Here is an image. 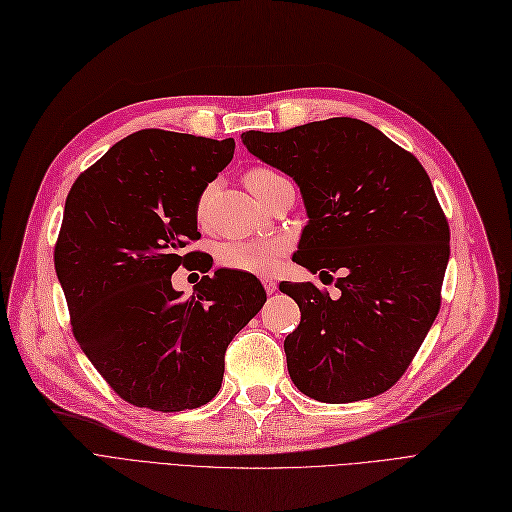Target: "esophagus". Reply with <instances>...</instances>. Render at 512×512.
<instances>
[{"label":"esophagus","instance_id":"obj_1","mask_svg":"<svg viewBox=\"0 0 512 512\" xmlns=\"http://www.w3.org/2000/svg\"><path fill=\"white\" fill-rule=\"evenodd\" d=\"M262 286H264V290H267V294H273V292H277V281H275V279L264 277V279H262Z\"/></svg>","mask_w":512,"mask_h":512}]
</instances>
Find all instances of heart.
Instances as JSON below:
<instances>
[{
  "instance_id": "heart-1",
  "label": "heart",
  "mask_w": 512,
  "mask_h": 512,
  "mask_svg": "<svg viewBox=\"0 0 512 512\" xmlns=\"http://www.w3.org/2000/svg\"><path fill=\"white\" fill-rule=\"evenodd\" d=\"M284 180L279 173L269 171V169H252L245 178V184L252 190V195H260L262 190H267L275 182ZM211 188L205 190V195L201 197L199 211L203 214V209L209 201ZM286 252V243L281 239H248V241H228L218 250V258L228 269L243 271V273H256V275H269L277 269L279 258Z\"/></svg>"
}]
</instances>
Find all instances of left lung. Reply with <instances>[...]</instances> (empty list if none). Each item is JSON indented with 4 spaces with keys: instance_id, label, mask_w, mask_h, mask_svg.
<instances>
[{
    "instance_id": "1",
    "label": "left lung",
    "mask_w": 512,
    "mask_h": 512,
    "mask_svg": "<svg viewBox=\"0 0 512 512\" xmlns=\"http://www.w3.org/2000/svg\"><path fill=\"white\" fill-rule=\"evenodd\" d=\"M241 139L301 188L309 222L292 260L339 273V298L311 281L279 284L301 309L284 341L290 379L330 404L390 390L436 320L449 262V224L426 169L358 118Z\"/></svg>"
}]
</instances>
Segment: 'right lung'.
I'll return each instance as SVG.
<instances>
[{"instance_id":"1","label":"right lung","mask_w":512,"mask_h":512,"mask_svg":"<svg viewBox=\"0 0 512 512\" xmlns=\"http://www.w3.org/2000/svg\"><path fill=\"white\" fill-rule=\"evenodd\" d=\"M235 139L144 129L120 139L69 190L55 269L80 349L135 407L175 413L214 398L224 354L267 301L252 273L218 269L182 301L171 275L199 252L203 190ZM211 264L205 269L209 271Z\"/></svg>"}]
</instances>
